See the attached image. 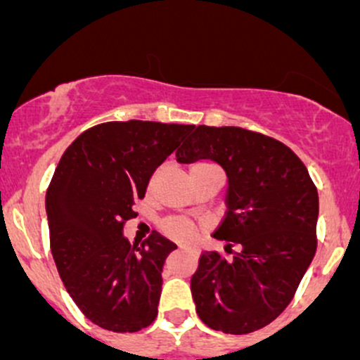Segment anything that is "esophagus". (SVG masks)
Wrapping results in <instances>:
<instances>
[{
	"mask_svg": "<svg viewBox=\"0 0 360 360\" xmlns=\"http://www.w3.org/2000/svg\"><path fill=\"white\" fill-rule=\"evenodd\" d=\"M179 249H181V250H184V252H195L193 249H190V248H183V245H179Z\"/></svg>",
	"mask_w": 360,
	"mask_h": 360,
	"instance_id": "obj_1",
	"label": "esophagus"
}]
</instances>
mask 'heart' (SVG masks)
<instances>
[{
    "label": "heart",
    "instance_id": "obj_1",
    "mask_svg": "<svg viewBox=\"0 0 360 360\" xmlns=\"http://www.w3.org/2000/svg\"><path fill=\"white\" fill-rule=\"evenodd\" d=\"M203 170H221V167L217 163L209 162V160H202V162H197L193 167H191V176L193 174L203 172ZM160 230L170 237L172 240L177 242H188L193 238L195 235V226L186 219H179V217H170V219H165L162 224H160Z\"/></svg>",
    "mask_w": 360,
    "mask_h": 360
}]
</instances>
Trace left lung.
Segmentation results:
<instances>
[{
  "instance_id": "obj_1",
  "label": "left lung",
  "mask_w": 360,
  "mask_h": 360,
  "mask_svg": "<svg viewBox=\"0 0 360 360\" xmlns=\"http://www.w3.org/2000/svg\"><path fill=\"white\" fill-rule=\"evenodd\" d=\"M176 157L210 158L228 176L226 216L212 237L233 257L200 254L191 277L198 317L228 335L257 331L288 308L314 259L317 188L291 148L240 127H193Z\"/></svg>"
}]
</instances>
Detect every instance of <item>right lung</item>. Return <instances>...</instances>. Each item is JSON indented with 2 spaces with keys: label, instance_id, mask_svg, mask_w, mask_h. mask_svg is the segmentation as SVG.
I'll list each match as a JSON object with an SVG mask.
<instances>
[{
  "label": "right lung",
  "instance_id": "right-lung-1",
  "mask_svg": "<svg viewBox=\"0 0 360 360\" xmlns=\"http://www.w3.org/2000/svg\"><path fill=\"white\" fill-rule=\"evenodd\" d=\"M191 130L143 120L99 123L59 160L45 198L50 249L69 296L99 328L136 333L157 319L162 268L176 244L151 231L136 249L123 224Z\"/></svg>",
  "mask_w": 360,
  "mask_h": 360
}]
</instances>
